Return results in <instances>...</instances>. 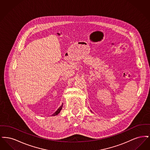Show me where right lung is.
Returning a JSON list of instances; mask_svg holds the SVG:
<instances>
[{
  "mask_svg": "<svg viewBox=\"0 0 150 150\" xmlns=\"http://www.w3.org/2000/svg\"><path fill=\"white\" fill-rule=\"evenodd\" d=\"M62 107H63V103H62V105L60 106V107L58 108V109L57 110V111L53 114L52 115V116H56V115H57L58 114L59 112H60V111H61V110H62Z\"/></svg>",
  "mask_w": 150,
  "mask_h": 150,
  "instance_id": "add662e5",
  "label": "right lung"
}]
</instances>
